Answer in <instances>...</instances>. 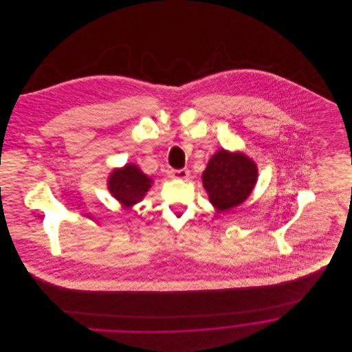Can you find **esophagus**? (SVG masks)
I'll return each mask as SVG.
<instances>
[{
	"label": "esophagus",
	"instance_id": "esophagus-1",
	"mask_svg": "<svg viewBox=\"0 0 352 352\" xmlns=\"http://www.w3.org/2000/svg\"><path fill=\"white\" fill-rule=\"evenodd\" d=\"M170 176L173 179H179V180H187L190 177V170L188 169H173L170 172Z\"/></svg>",
	"mask_w": 352,
	"mask_h": 352
}]
</instances>
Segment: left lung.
<instances>
[{"mask_svg":"<svg viewBox=\"0 0 352 352\" xmlns=\"http://www.w3.org/2000/svg\"><path fill=\"white\" fill-rule=\"evenodd\" d=\"M257 165L243 151H217L201 173L208 201L218 212L247 201L257 183Z\"/></svg>","mask_w":352,"mask_h":352,"instance_id":"8db88e82","label":"left lung"}]
</instances>
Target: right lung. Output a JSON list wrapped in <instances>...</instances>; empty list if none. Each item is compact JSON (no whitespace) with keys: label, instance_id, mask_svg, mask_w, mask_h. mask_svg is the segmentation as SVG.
Here are the masks:
<instances>
[{"label":"right lung","instance_id":"obj_1","mask_svg":"<svg viewBox=\"0 0 352 352\" xmlns=\"http://www.w3.org/2000/svg\"><path fill=\"white\" fill-rule=\"evenodd\" d=\"M151 184L153 179L131 162L112 169L107 179L109 194L124 207H133L142 201L151 190Z\"/></svg>","mask_w":352,"mask_h":352}]
</instances>
